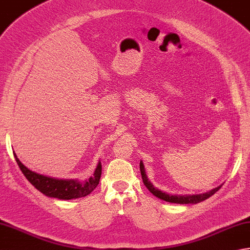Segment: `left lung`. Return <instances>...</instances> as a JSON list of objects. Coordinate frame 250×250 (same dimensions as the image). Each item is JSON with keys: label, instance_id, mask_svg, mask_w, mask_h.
<instances>
[{"label": "left lung", "instance_id": "left-lung-1", "mask_svg": "<svg viewBox=\"0 0 250 250\" xmlns=\"http://www.w3.org/2000/svg\"><path fill=\"white\" fill-rule=\"evenodd\" d=\"M140 172H141V177H142V180H144L145 186L146 187V189L149 190L152 194L154 196L161 198L163 201H166V202H169V203H176V204H197V203H201L203 201L207 200L208 197H210L211 195L215 194V193L220 189L222 187L219 186L215 189H212L210 191H208L206 193H202V194H187V195H178V194H169V193L167 192H163L160 189H157L153 186V183H152L149 178L146 176V172L145 169V165L142 161H140Z\"/></svg>", "mask_w": 250, "mask_h": 250}]
</instances>
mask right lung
<instances>
[{
	"mask_svg": "<svg viewBox=\"0 0 250 250\" xmlns=\"http://www.w3.org/2000/svg\"><path fill=\"white\" fill-rule=\"evenodd\" d=\"M17 164L22 171L28 181L39 190L41 193L48 197H55L58 200H73V198L84 197L90 194L98 186L101 177V162L99 161L94 175L89 177L87 180L80 181L79 179H58V178L48 177L38 174V172L30 170L19 161L16 153L14 152Z\"/></svg>",
	"mask_w": 250,
	"mask_h": 250,
	"instance_id": "right-lung-1",
	"label": "right lung"
}]
</instances>
